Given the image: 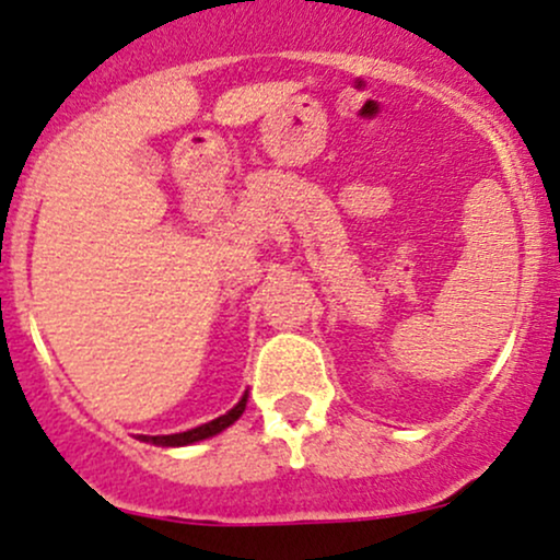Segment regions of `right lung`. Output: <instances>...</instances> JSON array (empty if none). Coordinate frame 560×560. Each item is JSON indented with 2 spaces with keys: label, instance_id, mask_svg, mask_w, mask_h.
<instances>
[{
  "label": "right lung",
  "instance_id": "obj_1",
  "mask_svg": "<svg viewBox=\"0 0 560 560\" xmlns=\"http://www.w3.org/2000/svg\"><path fill=\"white\" fill-rule=\"evenodd\" d=\"M246 405H248V392H243V397L237 399V405L232 407V410L224 412V416L209 420V423L196 425V429H187L179 433H166V436H144V433H140L137 439H140V442L155 444V447H187V444L203 442V439H211V436H217V433H222L224 429H230V425L243 416Z\"/></svg>",
  "mask_w": 560,
  "mask_h": 560
}]
</instances>
